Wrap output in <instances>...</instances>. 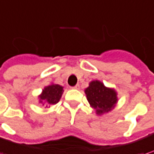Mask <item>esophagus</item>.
Listing matches in <instances>:
<instances>
[{
  "label": "esophagus",
  "mask_w": 154,
  "mask_h": 154,
  "mask_svg": "<svg viewBox=\"0 0 154 154\" xmlns=\"http://www.w3.org/2000/svg\"><path fill=\"white\" fill-rule=\"evenodd\" d=\"M73 89H76V90H78L79 88H80V86H79V85H75L74 87H72Z\"/></svg>",
  "instance_id": "34e87169"
}]
</instances>
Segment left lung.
Returning <instances> with one entry per match:
<instances>
[{
    "mask_svg": "<svg viewBox=\"0 0 154 154\" xmlns=\"http://www.w3.org/2000/svg\"><path fill=\"white\" fill-rule=\"evenodd\" d=\"M89 104L96 115L103 116L111 112L118 102L117 91L115 88L106 87L100 80H92L85 89Z\"/></svg>",
    "mask_w": 154,
    "mask_h": 154,
    "instance_id": "left-lung-1",
    "label": "left lung"
}]
</instances>
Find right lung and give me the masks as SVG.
Here are the masks:
<instances>
[{"label": "right lung", "mask_w": 154, "mask_h": 154, "mask_svg": "<svg viewBox=\"0 0 154 154\" xmlns=\"http://www.w3.org/2000/svg\"><path fill=\"white\" fill-rule=\"evenodd\" d=\"M63 91V86L51 83L45 86L41 93L38 96V103L41 104V106L46 105V107H50V106L54 105L60 101Z\"/></svg>", "instance_id": "add662e5"}]
</instances>
